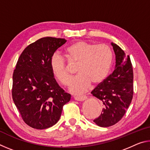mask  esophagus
I'll return each mask as SVG.
<instances>
[{"mask_svg": "<svg viewBox=\"0 0 150 150\" xmlns=\"http://www.w3.org/2000/svg\"><path fill=\"white\" fill-rule=\"evenodd\" d=\"M75 100L77 101H83L86 100L87 98V96L85 95H83V96H75L74 97Z\"/></svg>", "mask_w": 150, "mask_h": 150, "instance_id": "34e87169", "label": "esophagus"}]
</instances>
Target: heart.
Instances as JSON below:
<instances>
[{
    "mask_svg": "<svg viewBox=\"0 0 150 150\" xmlns=\"http://www.w3.org/2000/svg\"><path fill=\"white\" fill-rule=\"evenodd\" d=\"M70 62L77 63L78 75L69 84V91L80 95L93 85L99 84L108 75L112 62V53L106 44H97L85 41H77L65 50ZM50 69L54 77L62 85L69 83L71 75L66 67L64 58L55 54L51 57Z\"/></svg>",
    "mask_w": 150,
    "mask_h": 150,
    "instance_id": "b5f03b06",
    "label": "heart"
}]
</instances>
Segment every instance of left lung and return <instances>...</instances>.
Returning <instances> with one entry per match:
<instances>
[{
	"instance_id": "left-lung-1",
	"label": "left lung",
	"mask_w": 150,
	"mask_h": 150,
	"mask_svg": "<svg viewBox=\"0 0 150 150\" xmlns=\"http://www.w3.org/2000/svg\"><path fill=\"white\" fill-rule=\"evenodd\" d=\"M111 45L116 56L115 70L91 92L104 105L101 115L93 120L100 127L111 126L120 121L130 106L134 94L130 58L118 45L112 42Z\"/></svg>"
}]
</instances>
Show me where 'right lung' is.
Instances as JSON below:
<instances>
[{"label":"right lung","mask_w":150,"mask_h":150,"mask_svg":"<svg viewBox=\"0 0 150 150\" xmlns=\"http://www.w3.org/2000/svg\"><path fill=\"white\" fill-rule=\"evenodd\" d=\"M67 40L45 37L25 48L14 71L12 95L24 122L43 130L59 120L63 106L71 99L54 79L51 57Z\"/></svg>","instance_id":"obj_1"}]
</instances>
